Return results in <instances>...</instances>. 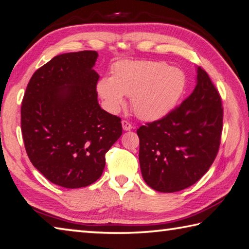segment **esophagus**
<instances>
[{
    "label": "esophagus",
    "mask_w": 249,
    "mask_h": 249,
    "mask_svg": "<svg viewBox=\"0 0 249 249\" xmlns=\"http://www.w3.org/2000/svg\"><path fill=\"white\" fill-rule=\"evenodd\" d=\"M121 124H123V128L125 131H130L131 129L133 128L132 124H131L128 120H123V121H121Z\"/></svg>",
    "instance_id": "esophagus-1"
}]
</instances>
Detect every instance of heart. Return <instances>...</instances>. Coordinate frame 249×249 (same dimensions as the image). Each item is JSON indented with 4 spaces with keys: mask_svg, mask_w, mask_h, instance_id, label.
<instances>
[{
    "mask_svg": "<svg viewBox=\"0 0 249 249\" xmlns=\"http://www.w3.org/2000/svg\"><path fill=\"white\" fill-rule=\"evenodd\" d=\"M112 73V78L98 81V94L111 111L124 105V95L131 96L132 110L143 120L168 114L185 89L184 72L161 62H123L116 65Z\"/></svg>",
    "mask_w": 249,
    "mask_h": 249,
    "instance_id": "b5f03b06",
    "label": "heart"
}]
</instances>
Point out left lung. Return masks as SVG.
I'll list each match as a JSON object with an SVG mask.
<instances>
[{
  "label": "left lung",
  "instance_id": "left-lung-1",
  "mask_svg": "<svg viewBox=\"0 0 249 249\" xmlns=\"http://www.w3.org/2000/svg\"><path fill=\"white\" fill-rule=\"evenodd\" d=\"M222 128L221 96L208 73L198 67L191 95L162 118L137 130L144 181L162 193L193 185L213 165Z\"/></svg>",
  "mask_w": 249,
  "mask_h": 249
}]
</instances>
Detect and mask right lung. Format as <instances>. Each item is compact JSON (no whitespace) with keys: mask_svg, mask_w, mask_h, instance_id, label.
Returning <instances> with one entry per match:
<instances>
[{"mask_svg":"<svg viewBox=\"0 0 249 249\" xmlns=\"http://www.w3.org/2000/svg\"><path fill=\"white\" fill-rule=\"evenodd\" d=\"M96 58L95 51L55 56L32 74L22 98L28 157L46 179L66 189L100 179L105 154L123 133L119 117L98 105Z\"/></svg>","mask_w":249,"mask_h":249,"instance_id":"1","label":"right lung"}]
</instances>
